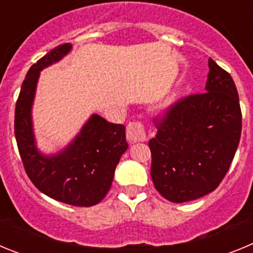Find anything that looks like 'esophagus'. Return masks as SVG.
<instances>
[{"label":"esophagus","mask_w":253,"mask_h":253,"mask_svg":"<svg viewBox=\"0 0 253 253\" xmlns=\"http://www.w3.org/2000/svg\"><path fill=\"white\" fill-rule=\"evenodd\" d=\"M126 137L130 143H137L146 140V130L142 123L131 122L126 126Z\"/></svg>","instance_id":"esophagus-1"}]
</instances>
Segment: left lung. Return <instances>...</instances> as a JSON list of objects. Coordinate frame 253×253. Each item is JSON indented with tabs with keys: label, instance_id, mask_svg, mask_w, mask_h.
Masks as SVG:
<instances>
[{
	"label": "left lung",
	"instance_id": "8db88e82",
	"mask_svg": "<svg viewBox=\"0 0 253 253\" xmlns=\"http://www.w3.org/2000/svg\"><path fill=\"white\" fill-rule=\"evenodd\" d=\"M208 66L207 92L173 105L149 140L152 181L172 203L214 191L240 144L242 114L236 84L211 58Z\"/></svg>",
	"mask_w": 253,
	"mask_h": 253
}]
</instances>
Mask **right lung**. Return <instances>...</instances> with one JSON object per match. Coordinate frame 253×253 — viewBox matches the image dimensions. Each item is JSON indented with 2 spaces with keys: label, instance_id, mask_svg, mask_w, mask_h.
Wrapping results in <instances>:
<instances>
[{
  "label": "right lung",
  "instance_id": "obj_1",
  "mask_svg": "<svg viewBox=\"0 0 253 253\" xmlns=\"http://www.w3.org/2000/svg\"><path fill=\"white\" fill-rule=\"evenodd\" d=\"M71 50V43L57 46L30 67L15 109V137L26 173L39 191L64 204L92 207L106 196L116 165L128 149L124 125L92 114L64 148L44 153L37 144L33 124L40 72Z\"/></svg>",
  "mask_w": 253,
  "mask_h": 253
}]
</instances>
